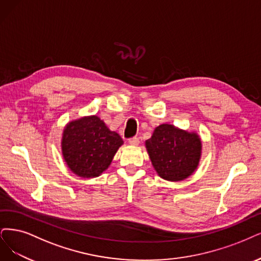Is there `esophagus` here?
<instances>
[{
	"label": "esophagus",
	"mask_w": 261,
	"mask_h": 261,
	"mask_svg": "<svg viewBox=\"0 0 261 261\" xmlns=\"http://www.w3.org/2000/svg\"><path fill=\"white\" fill-rule=\"evenodd\" d=\"M128 142H129L130 145H132V146H138L140 144V140L138 138H131V139H129Z\"/></svg>",
	"instance_id": "1"
}]
</instances>
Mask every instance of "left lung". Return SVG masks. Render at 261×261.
I'll list each match as a JSON object with an SVG mask.
<instances>
[{"label":"left lung","instance_id":"left-lung-1","mask_svg":"<svg viewBox=\"0 0 261 261\" xmlns=\"http://www.w3.org/2000/svg\"><path fill=\"white\" fill-rule=\"evenodd\" d=\"M151 165L157 174L169 181H181L197 171L202 155V142L196 131L162 123L145 141Z\"/></svg>","mask_w":261,"mask_h":261}]
</instances>
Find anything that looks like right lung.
Masks as SVG:
<instances>
[{
    "label": "right lung",
    "instance_id": "add662e5",
    "mask_svg": "<svg viewBox=\"0 0 261 261\" xmlns=\"http://www.w3.org/2000/svg\"><path fill=\"white\" fill-rule=\"evenodd\" d=\"M122 144L117 132L110 130L99 116L90 115L65 124L61 151L67 168L75 175L93 178L109 169Z\"/></svg>",
    "mask_w": 261,
    "mask_h": 261
}]
</instances>
